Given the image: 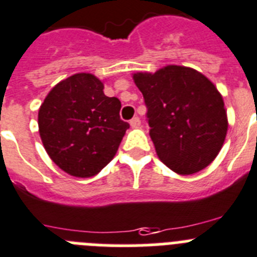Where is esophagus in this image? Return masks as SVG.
Wrapping results in <instances>:
<instances>
[{"label":"esophagus","mask_w":257,"mask_h":257,"mask_svg":"<svg viewBox=\"0 0 257 257\" xmlns=\"http://www.w3.org/2000/svg\"><path fill=\"white\" fill-rule=\"evenodd\" d=\"M129 124H131V126H132V128H139L140 125H141V120H140V117H137V116H136V117H133L132 120L129 121Z\"/></svg>","instance_id":"obj_1"}]
</instances>
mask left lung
Here are the masks:
<instances>
[{
	"label": "left lung",
	"mask_w": 257,
	"mask_h": 257,
	"mask_svg": "<svg viewBox=\"0 0 257 257\" xmlns=\"http://www.w3.org/2000/svg\"><path fill=\"white\" fill-rule=\"evenodd\" d=\"M133 79L144 95L149 135L159 159L180 175L210 165L227 133L225 103L212 82L178 65L154 74L136 73Z\"/></svg>",
	"instance_id": "left-lung-1"
}]
</instances>
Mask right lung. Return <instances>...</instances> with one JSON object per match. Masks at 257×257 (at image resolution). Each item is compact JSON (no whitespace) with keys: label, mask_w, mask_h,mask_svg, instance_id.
<instances>
[{"label":"right lung","mask_w":257,"mask_h":257,"mask_svg":"<svg viewBox=\"0 0 257 257\" xmlns=\"http://www.w3.org/2000/svg\"><path fill=\"white\" fill-rule=\"evenodd\" d=\"M102 81L78 73L52 88L39 109V133L51 159L69 175L90 178L108 165L129 128L121 103Z\"/></svg>","instance_id":"obj_1"}]
</instances>
